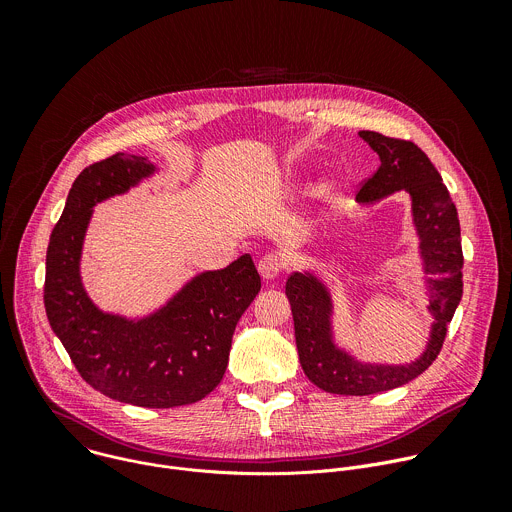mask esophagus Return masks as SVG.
I'll return each instance as SVG.
<instances>
[{
	"label": "esophagus",
	"instance_id": "esophagus-1",
	"mask_svg": "<svg viewBox=\"0 0 512 512\" xmlns=\"http://www.w3.org/2000/svg\"><path fill=\"white\" fill-rule=\"evenodd\" d=\"M285 265H287V261H285L283 255L267 253V255H263V257L259 259L257 269H259V273H261L263 279H275V277H279V273L285 269Z\"/></svg>",
	"mask_w": 512,
	"mask_h": 512
}]
</instances>
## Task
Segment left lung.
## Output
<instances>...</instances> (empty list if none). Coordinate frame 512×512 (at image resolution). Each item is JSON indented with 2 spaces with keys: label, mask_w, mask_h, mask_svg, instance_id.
I'll return each instance as SVG.
<instances>
[{
  "label": "left lung",
  "mask_w": 512,
  "mask_h": 512,
  "mask_svg": "<svg viewBox=\"0 0 512 512\" xmlns=\"http://www.w3.org/2000/svg\"><path fill=\"white\" fill-rule=\"evenodd\" d=\"M379 154V170L364 180L356 200L375 202L397 190L411 196L413 223L419 235L423 269L429 285L433 316L427 348L409 364H364L340 350L332 338V300L326 285L312 273H291L285 296L294 314L296 344L306 377L334 395H373L401 387L419 377L440 354L448 324L462 300V241L460 221L440 172L413 141L358 131Z\"/></svg>",
  "instance_id": "obj_1"
}]
</instances>
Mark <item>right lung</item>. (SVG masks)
I'll use <instances>...</instances> for the list:
<instances>
[{"label": "right lung", "mask_w": 512, "mask_h": 512, "mask_svg": "<svg viewBox=\"0 0 512 512\" xmlns=\"http://www.w3.org/2000/svg\"><path fill=\"white\" fill-rule=\"evenodd\" d=\"M156 172L148 158L115 154L72 184L48 253L44 308L79 375L99 393L137 407H178L204 399L229 364L233 332L261 289L251 255L204 271L152 316L101 312L81 281V251L93 206Z\"/></svg>", "instance_id": "obj_1"}]
</instances>
